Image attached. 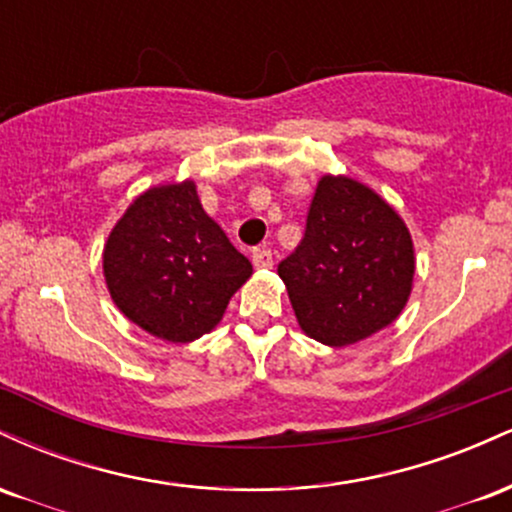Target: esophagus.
I'll list each match as a JSON object with an SVG mask.
<instances>
[{
    "label": "esophagus",
    "instance_id": "1",
    "mask_svg": "<svg viewBox=\"0 0 512 512\" xmlns=\"http://www.w3.org/2000/svg\"><path fill=\"white\" fill-rule=\"evenodd\" d=\"M252 264H255L257 269H269L274 264V255L269 248H257L252 250Z\"/></svg>",
    "mask_w": 512,
    "mask_h": 512
}]
</instances>
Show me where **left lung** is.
I'll use <instances>...</instances> for the list:
<instances>
[{"label":"left lung","instance_id":"left-lung-1","mask_svg":"<svg viewBox=\"0 0 512 512\" xmlns=\"http://www.w3.org/2000/svg\"><path fill=\"white\" fill-rule=\"evenodd\" d=\"M276 272L301 330L325 346H349L385 330L404 310L416 272L414 243L378 192L346 175H322L301 245Z\"/></svg>","mask_w":512,"mask_h":512}]
</instances>
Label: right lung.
<instances>
[{"instance_id": "1", "label": "right lung", "mask_w": 512, "mask_h": 512, "mask_svg": "<svg viewBox=\"0 0 512 512\" xmlns=\"http://www.w3.org/2000/svg\"><path fill=\"white\" fill-rule=\"evenodd\" d=\"M103 276L127 320L187 344L219 325L252 264L202 209L195 182L182 180L129 204L105 240Z\"/></svg>"}]
</instances>
